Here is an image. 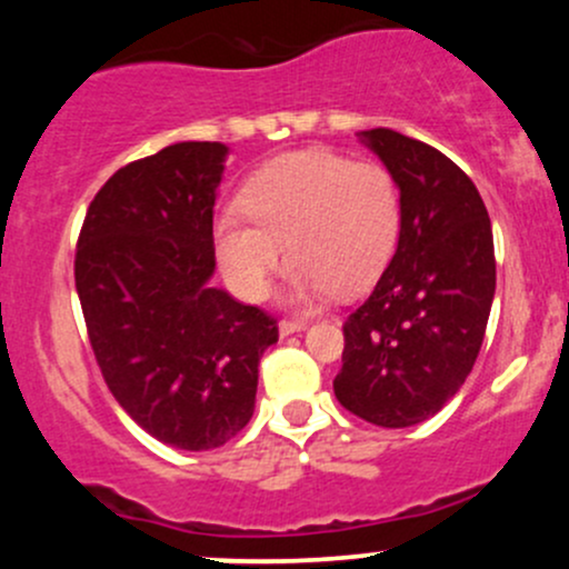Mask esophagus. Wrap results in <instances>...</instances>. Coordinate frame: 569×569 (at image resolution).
<instances>
[{"label": "esophagus", "mask_w": 569, "mask_h": 569, "mask_svg": "<svg viewBox=\"0 0 569 569\" xmlns=\"http://www.w3.org/2000/svg\"><path fill=\"white\" fill-rule=\"evenodd\" d=\"M305 321H280L278 323V335L280 337H289V335H297V331L305 329Z\"/></svg>", "instance_id": "1"}]
</instances>
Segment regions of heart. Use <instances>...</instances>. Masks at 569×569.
<instances>
[{
    "label": "heart",
    "mask_w": 569,
    "mask_h": 569,
    "mask_svg": "<svg viewBox=\"0 0 569 569\" xmlns=\"http://www.w3.org/2000/svg\"><path fill=\"white\" fill-rule=\"evenodd\" d=\"M213 224L227 280L240 297L264 299L289 259V302L312 305L367 291L388 267L401 230L393 176L377 162H352L331 149H299L259 168Z\"/></svg>",
    "instance_id": "heart-1"
}]
</instances>
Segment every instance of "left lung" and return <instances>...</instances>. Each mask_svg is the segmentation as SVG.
Segmentation results:
<instances>
[{
    "instance_id": "1",
    "label": "left lung",
    "mask_w": 569,
    "mask_h": 569,
    "mask_svg": "<svg viewBox=\"0 0 569 569\" xmlns=\"http://www.w3.org/2000/svg\"><path fill=\"white\" fill-rule=\"evenodd\" d=\"M401 192V232L369 299L345 321L335 396L380 428L428 420L462 388L492 310L495 243L479 189L447 154L361 130Z\"/></svg>"
}]
</instances>
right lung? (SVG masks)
Segmentation results:
<instances>
[{
    "instance_id": "obj_1",
    "label": "right lung",
    "mask_w": 569,
    "mask_h": 569,
    "mask_svg": "<svg viewBox=\"0 0 569 569\" xmlns=\"http://www.w3.org/2000/svg\"><path fill=\"white\" fill-rule=\"evenodd\" d=\"M230 149L181 141L128 162L84 213L74 280L98 369L149 436L187 452L248 426L276 318L213 289V202Z\"/></svg>"
}]
</instances>
